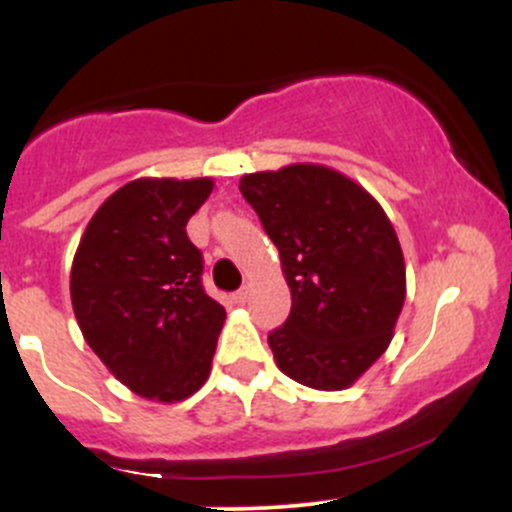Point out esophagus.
<instances>
[{
    "mask_svg": "<svg viewBox=\"0 0 512 512\" xmlns=\"http://www.w3.org/2000/svg\"><path fill=\"white\" fill-rule=\"evenodd\" d=\"M247 297H250V289H247V287H240L235 294H232V299H235L237 304H245Z\"/></svg>",
    "mask_w": 512,
    "mask_h": 512,
    "instance_id": "obj_1",
    "label": "esophagus"
}]
</instances>
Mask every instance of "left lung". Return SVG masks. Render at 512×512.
<instances>
[{"instance_id":"obj_1","label":"left lung","mask_w":512,"mask_h":512,"mask_svg":"<svg viewBox=\"0 0 512 512\" xmlns=\"http://www.w3.org/2000/svg\"><path fill=\"white\" fill-rule=\"evenodd\" d=\"M240 193L280 250L292 312L267 337L282 374L319 391L356 384L389 349L406 299L394 225L339 170L292 163L240 178Z\"/></svg>"}]
</instances>
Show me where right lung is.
<instances>
[{"label":"right lung","mask_w":512,"mask_h":512,"mask_svg":"<svg viewBox=\"0 0 512 512\" xmlns=\"http://www.w3.org/2000/svg\"><path fill=\"white\" fill-rule=\"evenodd\" d=\"M213 178H138L108 195L71 265V304L86 344L133 394L158 404L208 381L225 307L200 282L185 225Z\"/></svg>","instance_id":"right-lung-1"}]
</instances>
